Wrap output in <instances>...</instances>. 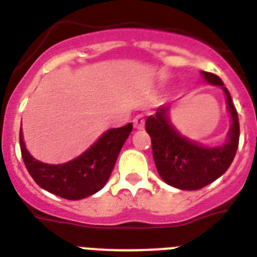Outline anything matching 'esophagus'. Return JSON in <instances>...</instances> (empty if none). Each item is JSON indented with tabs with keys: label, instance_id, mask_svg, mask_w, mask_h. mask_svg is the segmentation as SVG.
I'll return each instance as SVG.
<instances>
[{
	"label": "esophagus",
	"instance_id": "esophagus-1",
	"mask_svg": "<svg viewBox=\"0 0 257 257\" xmlns=\"http://www.w3.org/2000/svg\"><path fill=\"white\" fill-rule=\"evenodd\" d=\"M133 124H135V128L136 129L144 128V124H145L144 116H143V114H137V116L135 117V120H133Z\"/></svg>",
	"mask_w": 257,
	"mask_h": 257
}]
</instances>
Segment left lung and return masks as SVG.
I'll return each mask as SVG.
<instances>
[{
	"label": "left lung",
	"mask_w": 257,
	"mask_h": 257,
	"mask_svg": "<svg viewBox=\"0 0 257 257\" xmlns=\"http://www.w3.org/2000/svg\"><path fill=\"white\" fill-rule=\"evenodd\" d=\"M201 74L209 84L221 86L227 96L232 124L225 144L207 148L187 140L172 126L168 106H160L155 116H149L145 121L159 175L167 184L185 191L201 189L219 179L229 168L239 147V116L231 94L219 76L209 72H201Z\"/></svg>",
	"instance_id": "1"
}]
</instances>
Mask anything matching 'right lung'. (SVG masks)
Listing matches in <instances>:
<instances>
[{"mask_svg": "<svg viewBox=\"0 0 257 257\" xmlns=\"http://www.w3.org/2000/svg\"><path fill=\"white\" fill-rule=\"evenodd\" d=\"M132 128V124H126L109 129L81 156L58 165L45 164L30 156L20 132L22 159L30 176L45 191L62 199L81 200L98 192L106 184Z\"/></svg>", "mask_w": 257, "mask_h": 257, "instance_id": "add662e5", "label": "right lung"}]
</instances>
